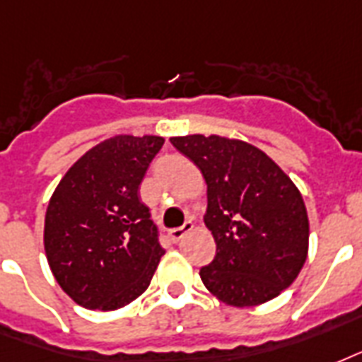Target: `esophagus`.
Instances as JSON below:
<instances>
[{
  "mask_svg": "<svg viewBox=\"0 0 362 362\" xmlns=\"http://www.w3.org/2000/svg\"><path fill=\"white\" fill-rule=\"evenodd\" d=\"M192 228H194V223H192V221H187V223H185L183 226H179V228H173V230L168 232V238H170V240H172L173 243H177L179 240H181V238H183L185 234H189V232L192 230Z\"/></svg>",
  "mask_w": 362,
  "mask_h": 362,
  "instance_id": "obj_1",
  "label": "esophagus"
}]
</instances>
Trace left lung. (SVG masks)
I'll return each instance as SVG.
<instances>
[{"label": "left lung", "instance_id": "1", "mask_svg": "<svg viewBox=\"0 0 362 362\" xmlns=\"http://www.w3.org/2000/svg\"><path fill=\"white\" fill-rule=\"evenodd\" d=\"M207 185L204 223L217 253L202 283L226 306H259L295 281L308 257L310 221L300 190L251 143L226 136L170 137Z\"/></svg>", "mask_w": 362, "mask_h": 362}]
</instances>
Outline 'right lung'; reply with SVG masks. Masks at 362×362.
Listing matches in <instances>:
<instances>
[{"instance_id":"right-lung-1","label":"right lung","mask_w":362,"mask_h":362,"mask_svg":"<svg viewBox=\"0 0 362 362\" xmlns=\"http://www.w3.org/2000/svg\"><path fill=\"white\" fill-rule=\"evenodd\" d=\"M160 136H119L88 149L54 189L45 213L50 272L79 306L113 312L149 287L164 249L137 194Z\"/></svg>"}]
</instances>
